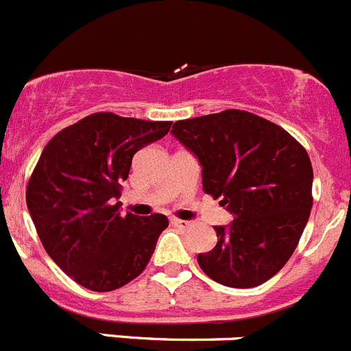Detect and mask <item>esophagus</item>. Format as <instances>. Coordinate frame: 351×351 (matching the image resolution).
<instances>
[{
  "instance_id": "34e87169",
  "label": "esophagus",
  "mask_w": 351,
  "mask_h": 351,
  "mask_svg": "<svg viewBox=\"0 0 351 351\" xmlns=\"http://www.w3.org/2000/svg\"><path fill=\"white\" fill-rule=\"evenodd\" d=\"M171 224L176 228H183V230H186V228L192 226V223H190V221H183V219H171Z\"/></svg>"
}]
</instances>
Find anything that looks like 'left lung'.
<instances>
[{
    "label": "left lung",
    "instance_id": "obj_1",
    "mask_svg": "<svg viewBox=\"0 0 351 351\" xmlns=\"http://www.w3.org/2000/svg\"><path fill=\"white\" fill-rule=\"evenodd\" d=\"M171 134L199 159L204 192L233 216L226 226H214L217 243L197 255L200 269L231 288L273 278L311 216L307 151L278 125L238 110L176 121Z\"/></svg>",
    "mask_w": 351,
    "mask_h": 351
}]
</instances>
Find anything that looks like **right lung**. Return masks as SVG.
Instances as JSON below:
<instances>
[{"label": "right lung", "mask_w": 351, "mask_h": 351, "mask_svg": "<svg viewBox=\"0 0 351 351\" xmlns=\"http://www.w3.org/2000/svg\"><path fill=\"white\" fill-rule=\"evenodd\" d=\"M171 121L94 113L54 135L27 185V207L49 257L93 291H111L145 269L162 214H120L132 158L169 132Z\"/></svg>", "instance_id": "right-lung-1"}]
</instances>
